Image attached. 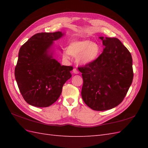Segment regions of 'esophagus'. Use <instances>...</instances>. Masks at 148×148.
<instances>
[{"label": "esophagus", "instance_id": "obj_1", "mask_svg": "<svg viewBox=\"0 0 148 148\" xmlns=\"http://www.w3.org/2000/svg\"><path fill=\"white\" fill-rule=\"evenodd\" d=\"M72 73L74 74H79V71H78L76 69H73V70H72Z\"/></svg>", "mask_w": 148, "mask_h": 148}]
</instances>
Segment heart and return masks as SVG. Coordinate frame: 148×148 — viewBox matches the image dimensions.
I'll return each instance as SVG.
<instances>
[{"label":"heart","instance_id":"heart-1","mask_svg":"<svg viewBox=\"0 0 148 148\" xmlns=\"http://www.w3.org/2000/svg\"><path fill=\"white\" fill-rule=\"evenodd\" d=\"M101 48L98 43L89 39L74 40L64 53L66 59H70L71 55L77 56V62L81 65H88L95 62L99 57Z\"/></svg>","mask_w":148,"mask_h":148}]
</instances>
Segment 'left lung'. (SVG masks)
<instances>
[{"instance_id": "8db88e82", "label": "left lung", "mask_w": 148, "mask_h": 148, "mask_svg": "<svg viewBox=\"0 0 148 148\" xmlns=\"http://www.w3.org/2000/svg\"><path fill=\"white\" fill-rule=\"evenodd\" d=\"M103 49L98 59L79 67L83 85L81 96L95 111H106L118 106L132 83V58L117 38L100 37Z\"/></svg>"}]
</instances>
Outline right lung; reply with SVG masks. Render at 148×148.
Instances as JSON below:
<instances>
[{"label":"right lung","instance_id":"1","mask_svg":"<svg viewBox=\"0 0 148 148\" xmlns=\"http://www.w3.org/2000/svg\"><path fill=\"white\" fill-rule=\"evenodd\" d=\"M64 34L62 32L36 34L20 49L15 79L24 100L31 106L46 108L52 105L72 76L73 67L61 65L53 56L54 41Z\"/></svg>","mask_w":148,"mask_h":148}]
</instances>
